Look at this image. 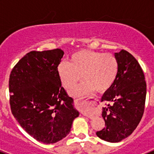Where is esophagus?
<instances>
[{
	"label": "esophagus",
	"mask_w": 154,
	"mask_h": 154,
	"mask_svg": "<svg viewBox=\"0 0 154 154\" xmlns=\"http://www.w3.org/2000/svg\"><path fill=\"white\" fill-rule=\"evenodd\" d=\"M87 99H85V100H79V99H75L74 103L76 106H82L83 105L87 104V103H88V102L86 101ZM85 116H87V115H85ZM89 118L92 119V118H93V116H89Z\"/></svg>",
	"instance_id": "obj_1"
}]
</instances>
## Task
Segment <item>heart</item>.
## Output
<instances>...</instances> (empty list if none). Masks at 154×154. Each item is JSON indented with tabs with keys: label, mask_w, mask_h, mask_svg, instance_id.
Returning <instances> with one entry per match:
<instances>
[{
	"label": "heart",
	"mask_w": 154,
	"mask_h": 154,
	"mask_svg": "<svg viewBox=\"0 0 154 154\" xmlns=\"http://www.w3.org/2000/svg\"><path fill=\"white\" fill-rule=\"evenodd\" d=\"M118 71L119 63L114 55L85 49L72 54L68 64L58 65V75L64 88L69 91L78 85L82 76L84 82L71 92L72 96H81L93 89L106 92L113 85Z\"/></svg>",
	"instance_id": "1"
}]
</instances>
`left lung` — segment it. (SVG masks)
Here are the masks:
<instances>
[{
	"label": "left lung",
	"instance_id": "1",
	"mask_svg": "<svg viewBox=\"0 0 154 154\" xmlns=\"http://www.w3.org/2000/svg\"><path fill=\"white\" fill-rule=\"evenodd\" d=\"M119 63L113 85L102 97L107 102L102 116L105 127L96 135L105 141L116 143L131 134L140 122L145 109L146 83L139 62L130 52L115 53Z\"/></svg>",
	"mask_w": 154,
	"mask_h": 154
}]
</instances>
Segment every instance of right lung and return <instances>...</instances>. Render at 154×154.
Here are the masks:
<instances>
[{
	"mask_svg": "<svg viewBox=\"0 0 154 154\" xmlns=\"http://www.w3.org/2000/svg\"><path fill=\"white\" fill-rule=\"evenodd\" d=\"M63 55L60 48L30 51L9 78L12 114L30 136L47 144L66 137L79 114L58 77Z\"/></svg>",
	"mask_w": 154,
	"mask_h": 154,
	"instance_id": "right-lung-1",
	"label": "right lung"
}]
</instances>
